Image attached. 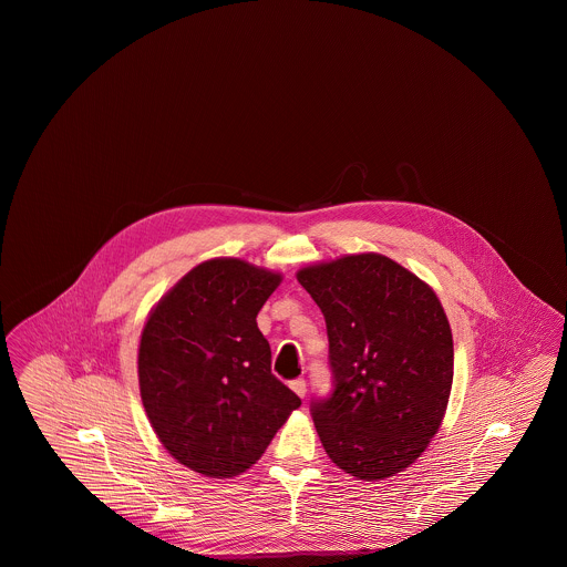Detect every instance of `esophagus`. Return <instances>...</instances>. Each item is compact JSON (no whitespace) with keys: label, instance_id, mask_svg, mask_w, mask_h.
<instances>
[{"label":"esophagus","instance_id":"34e87169","mask_svg":"<svg viewBox=\"0 0 567 567\" xmlns=\"http://www.w3.org/2000/svg\"><path fill=\"white\" fill-rule=\"evenodd\" d=\"M291 389L296 391L299 398H306V391H308V384H306V380L303 378H296V380H291Z\"/></svg>","mask_w":567,"mask_h":567}]
</instances>
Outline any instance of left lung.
<instances>
[{"label":"left lung","mask_w":567,"mask_h":567,"mask_svg":"<svg viewBox=\"0 0 567 567\" xmlns=\"http://www.w3.org/2000/svg\"><path fill=\"white\" fill-rule=\"evenodd\" d=\"M323 312L331 393L310 402L324 453L361 481L402 472L427 449L453 384V333L432 289L363 252L297 271Z\"/></svg>","instance_id":"8db88e82"}]
</instances>
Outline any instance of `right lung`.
<instances>
[{"label": "right lung", "instance_id": "right-lung-1", "mask_svg": "<svg viewBox=\"0 0 567 567\" xmlns=\"http://www.w3.org/2000/svg\"><path fill=\"white\" fill-rule=\"evenodd\" d=\"M280 274L210 259L178 280L144 324L137 377L148 421L190 470L229 478L264 455L301 405L271 374L257 315Z\"/></svg>", "mask_w": 567, "mask_h": 567}]
</instances>
